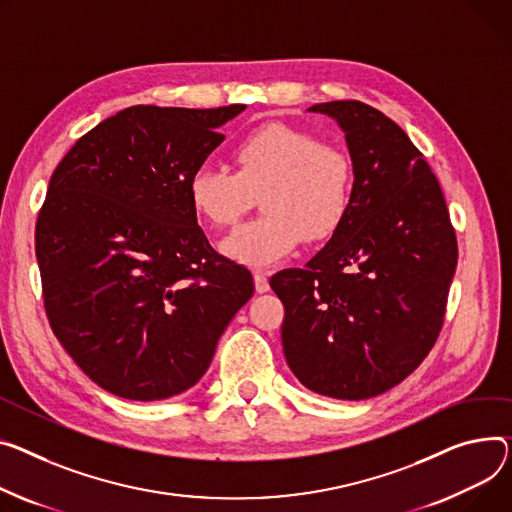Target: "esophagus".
Segmentation results:
<instances>
[{
	"mask_svg": "<svg viewBox=\"0 0 512 512\" xmlns=\"http://www.w3.org/2000/svg\"><path fill=\"white\" fill-rule=\"evenodd\" d=\"M253 278H255V290L259 292V294H263V292H267L269 290V280H267V276L263 274V271H255L253 274Z\"/></svg>",
	"mask_w": 512,
	"mask_h": 512,
	"instance_id": "34e87169",
	"label": "esophagus"
}]
</instances>
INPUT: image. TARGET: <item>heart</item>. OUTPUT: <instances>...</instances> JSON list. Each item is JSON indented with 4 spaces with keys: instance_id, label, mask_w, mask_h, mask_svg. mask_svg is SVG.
<instances>
[{
    "instance_id": "heart-1",
    "label": "heart",
    "mask_w": 512,
    "mask_h": 512,
    "mask_svg": "<svg viewBox=\"0 0 512 512\" xmlns=\"http://www.w3.org/2000/svg\"><path fill=\"white\" fill-rule=\"evenodd\" d=\"M236 173L203 164L189 179L195 214L218 228L232 226L261 193L265 216L232 232L222 251L249 267H269L306 238L327 241L344 224L354 197V164L313 133L269 123L236 144Z\"/></svg>"
}]
</instances>
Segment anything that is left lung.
<instances>
[{
  "mask_svg": "<svg viewBox=\"0 0 512 512\" xmlns=\"http://www.w3.org/2000/svg\"><path fill=\"white\" fill-rule=\"evenodd\" d=\"M337 121L354 164L352 208L304 269L269 286L284 304L282 346L319 395L368 399L432 350L457 267L445 195L407 133L360 100L309 109Z\"/></svg>",
  "mask_w": 512,
  "mask_h": 512,
  "instance_id": "1",
  "label": "left lung"
}]
</instances>
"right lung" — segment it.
<instances>
[{"label":"right lung","instance_id":"obj_1","mask_svg":"<svg viewBox=\"0 0 512 512\" xmlns=\"http://www.w3.org/2000/svg\"><path fill=\"white\" fill-rule=\"evenodd\" d=\"M245 105H135L98 123L49 181L34 249L45 311L90 381L133 401L191 389L253 296L197 226L189 179Z\"/></svg>","mask_w":512,"mask_h":512}]
</instances>
